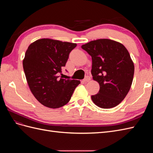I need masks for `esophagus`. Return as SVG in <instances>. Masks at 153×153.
<instances>
[{
    "instance_id": "34e87169",
    "label": "esophagus",
    "mask_w": 153,
    "mask_h": 153,
    "mask_svg": "<svg viewBox=\"0 0 153 153\" xmlns=\"http://www.w3.org/2000/svg\"><path fill=\"white\" fill-rule=\"evenodd\" d=\"M91 80V78H90V76H86L85 77V78L84 80H83V81H84V82H89Z\"/></svg>"
}]
</instances>
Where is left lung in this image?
<instances>
[{
	"instance_id": "8db88e82",
	"label": "left lung",
	"mask_w": 153,
	"mask_h": 153,
	"mask_svg": "<svg viewBox=\"0 0 153 153\" xmlns=\"http://www.w3.org/2000/svg\"><path fill=\"white\" fill-rule=\"evenodd\" d=\"M81 47L91 56L92 78L100 84L98 93L91 96L92 101L102 108L115 107L132 84L134 64L128 50L108 39L91 41Z\"/></svg>"
}]
</instances>
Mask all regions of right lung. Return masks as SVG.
Returning <instances> with one entry per match:
<instances>
[{
    "mask_svg": "<svg viewBox=\"0 0 153 153\" xmlns=\"http://www.w3.org/2000/svg\"><path fill=\"white\" fill-rule=\"evenodd\" d=\"M76 43L40 39L27 48L23 68L30 89L36 100L48 108H57L70 100L80 80L59 78L69 53Z\"/></svg>",
    "mask_w": 153,
    "mask_h": 153,
    "instance_id": "right-lung-1",
    "label": "right lung"
}]
</instances>
